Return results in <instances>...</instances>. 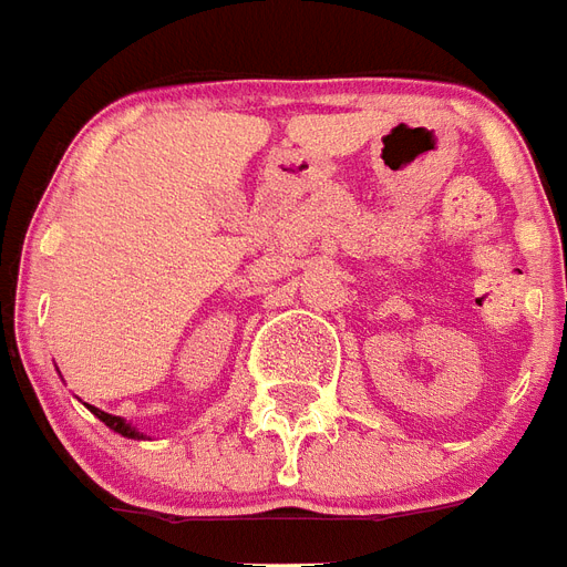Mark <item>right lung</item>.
<instances>
[{"instance_id": "1", "label": "right lung", "mask_w": 567, "mask_h": 567, "mask_svg": "<svg viewBox=\"0 0 567 567\" xmlns=\"http://www.w3.org/2000/svg\"><path fill=\"white\" fill-rule=\"evenodd\" d=\"M89 410H92V415H95V419L104 421L106 427L113 430V433H118V436H127V440H143V433H140V430L134 427L131 421L118 419V415H110V412L97 410V406H89Z\"/></svg>"}]
</instances>
